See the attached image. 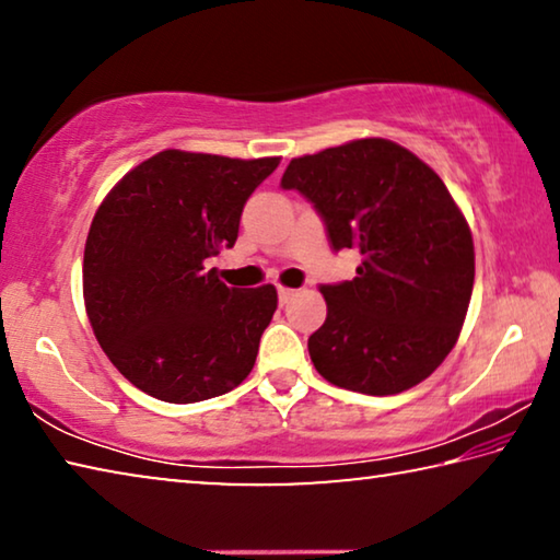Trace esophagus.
<instances>
[{"instance_id":"1","label":"esophagus","mask_w":560,"mask_h":560,"mask_svg":"<svg viewBox=\"0 0 560 560\" xmlns=\"http://www.w3.org/2000/svg\"><path fill=\"white\" fill-rule=\"evenodd\" d=\"M293 296H296V289H287V287H279V301L281 303H289Z\"/></svg>"}]
</instances>
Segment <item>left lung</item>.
Instances as JSON below:
<instances>
[{"instance_id": "left-lung-1", "label": "left lung", "mask_w": 560, "mask_h": 560, "mask_svg": "<svg viewBox=\"0 0 560 560\" xmlns=\"http://www.w3.org/2000/svg\"><path fill=\"white\" fill-rule=\"evenodd\" d=\"M281 187L316 207L336 252L363 257L353 281L320 287L316 371L363 395L430 377L457 343L474 287L469 224L440 175L393 140L363 138L293 158Z\"/></svg>"}]
</instances>
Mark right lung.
<instances>
[{"mask_svg":"<svg viewBox=\"0 0 560 560\" xmlns=\"http://www.w3.org/2000/svg\"><path fill=\"white\" fill-rule=\"evenodd\" d=\"M281 158L163 150L110 189L83 252L93 334L138 390L187 405L252 373L277 289H234L205 261L232 249L249 195Z\"/></svg>","mask_w":560,"mask_h":560,"instance_id":"right-lung-1","label":"right lung"}]
</instances>
